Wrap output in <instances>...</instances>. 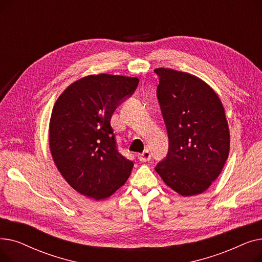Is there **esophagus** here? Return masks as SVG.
Returning <instances> with one entry per match:
<instances>
[{"instance_id": "34e87169", "label": "esophagus", "mask_w": 262, "mask_h": 262, "mask_svg": "<svg viewBox=\"0 0 262 262\" xmlns=\"http://www.w3.org/2000/svg\"><path fill=\"white\" fill-rule=\"evenodd\" d=\"M138 159L141 161V162H146L150 159V153L148 152L147 149H144L142 153L138 154Z\"/></svg>"}]
</instances>
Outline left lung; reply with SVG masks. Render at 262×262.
Listing matches in <instances>:
<instances>
[{
	"label": "left lung",
	"mask_w": 262,
	"mask_h": 262,
	"mask_svg": "<svg viewBox=\"0 0 262 262\" xmlns=\"http://www.w3.org/2000/svg\"><path fill=\"white\" fill-rule=\"evenodd\" d=\"M157 98L169 137V153L155 170L182 196L203 193L221 174L230 136L223 104L195 75L155 69Z\"/></svg>",
	"instance_id": "left-lung-1"
}]
</instances>
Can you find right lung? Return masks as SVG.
<instances>
[{
    "instance_id": "obj_1",
    "label": "right lung",
    "mask_w": 262,
    "mask_h": 262,
    "mask_svg": "<svg viewBox=\"0 0 262 262\" xmlns=\"http://www.w3.org/2000/svg\"><path fill=\"white\" fill-rule=\"evenodd\" d=\"M138 82L123 75H88L68 86L55 102L49 126L52 158L81 195L107 199L129 177L134 163L118 152L110 119Z\"/></svg>"
}]
</instances>
